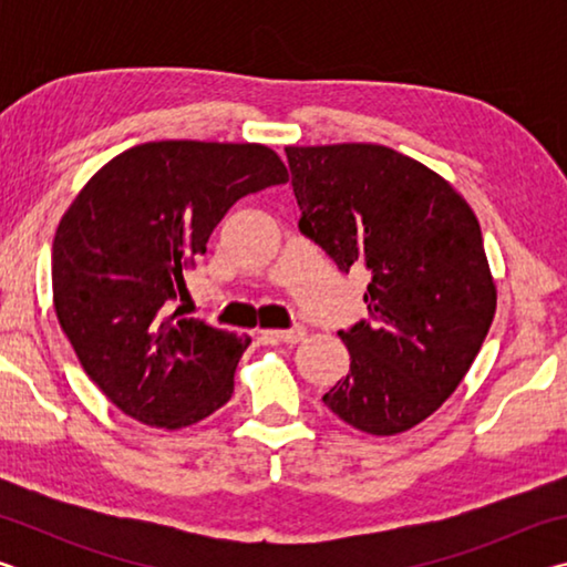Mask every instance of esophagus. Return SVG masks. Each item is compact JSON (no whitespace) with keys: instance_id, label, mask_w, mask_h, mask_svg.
Returning a JSON list of instances; mask_svg holds the SVG:
<instances>
[{"instance_id":"esophagus-1","label":"esophagus","mask_w":567,"mask_h":567,"mask_svg":"<svg viewBox=\"0 0 567 567\" xmlns=\"http://www.w3.org/2000/svg\"><path fill=\"white\" fill-rule=\"evenodd\" d=\"M265 334H267V338L277 340V342L295 344V342H300L305 338V328H302V324H295V328H290V330H267Z\"/></svg>"}]
</instances>
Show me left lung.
Instances as JSON below:
<instances>
[{
	"mask_svg": "<svg viewBox=\"0 0 567 567\" xmlns=\"http://www.w3.org/2000/svg\"><path fill=\"white\" fill-rule=\"evenodd\" d=\"M285 155L300 233L340 272H370L368 320L338 332L350 372L322 402L362 433H405L453 395L491 330L495 285L477 217L443 177L390 147Z\"/></svg>",
	"mask_w": 567,
	"mask_h": 567,
	"instance_id": "8db88e82",
	"label": "left lung"
}]
</instances>
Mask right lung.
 <instances>
[{
  "label": "right lung",
  "instance_id": "obj_1",
  "mask_svg": "<svg viewBox=\"0 0 567 567\" xmlns=\"http://www.w3.org/2000/svg\"><path fill=\"white\" fill-rule=\"evenodd\" d=\"M282 182L287 167L265 145L147 142L107 162L66 209L52 245L54 310L124 415L177 430L233 398L249 338L172 307L227 209Z\"/></svg>",
  "mask_w": 567,
  "mask_h": 567
}]
</instances>
